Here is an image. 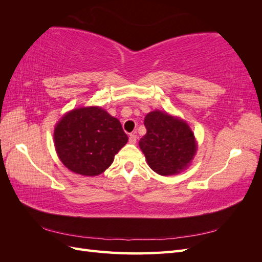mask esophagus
Instances as JSON below:
<instances>
[{
    "label": "esophagus",
    "instance_id": "34e87169",
    "mask_svg": "<svg viewBox=\"0 0 262 262\" xmlns=\"http://www.w3.org/2000/svg\"><path fill=\"white\" fill-rule=\"evenodd\" d=\"M137 140H138L137 134H134V133L130 134V137H129V142H130L131 144H136V143H137Z\"/></svg>",
    "mask_w": 262,
    "mask_h": 262
}]
</instances>
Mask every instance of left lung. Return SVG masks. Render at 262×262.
<instances>
[{
    "label": "left lung",
    "instance_id": "8db88e82",
    "mask_svg": "<svg viewBox=\"0 0 262 262\" xmlns=\"http://www.w3.org/2000/svg\"><path fill=\"white\" fill-rule=\"evenodd\" d=\"M144 125L146 134L139 145L149 167L162 176L186 169L196 152L194 134L188 123L155 110L145 116Z\"/></svg>",
    "mask_w": 262,
    "mask_h": 262
}]
</instances>
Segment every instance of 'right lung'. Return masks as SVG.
<instances>
[{"label":"right lung","instance_id":"add662e5","mask_svg":"<svg viewBox=\"0 0 262 262\" xmlns=\"http://www.w3.org/2000/svg\"><path fill=\"white\" fill-rule=\"evenodd\" d=\"M53 138L63 165L83 176L104 172L128 142L120 121L100 107L71 110L55 125Z\"/></svg>","mask_w":262,"mask_h":262}]
</instances>
